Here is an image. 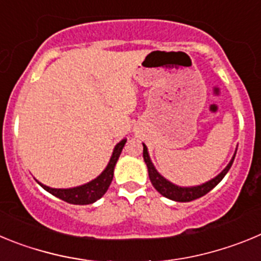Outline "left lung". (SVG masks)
I'll use <instances>...</instances> for the list:
<instances>
[{"instance_id": "1", "label": "left lung", "mask_w": 261, "mask_h": 261, "mask_svg": "<svg viewBox=\"0 0 261 261\" xmlns=\"http://www.w3.org/2000/svg\"><path fill=\"white\" fill-rule=\"evenodd\" d=\"M142 145H144V161L147 166V172H149V177H150V181H151V184H153V187L162 196H165V197H167V199H170V200H174V201H179V202L192 201V200L202 197V196L206 195L209 191L213 190L214 187L220 183L223 177H225V175L227 174V171H229L230 167H231L232 162H234L235 154H237V151H235L234 156L231 158V161H230L229 165L226 166L225 170H223L221 174L217 175L214 179H212V180L206 181V183L201 184V186L179 187V186H175V184H172L171 181H168L167 179H165L162 175L156 171L155 167H154V165L151 163L149 153H147L146 145L145 144H142Z\"/></svg>"}]
</instances>
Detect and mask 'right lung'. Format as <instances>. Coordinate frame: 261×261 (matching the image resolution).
<instances>
[{
  "instance_id": "add662e5",
  "label": "right lung",
  "mask_w": 261,
  "mask_h": 261,
  "mask_svg": "<svg viewBox=\"0 0 261 261\" xmlns=\"http://www.w3.org/2000/svg\"><path fill=\"white\" fill-rule=\"evenodd\" d=\"M126 138H124V140H121V141L115 146L114 153H112V156H111L107 167L105 168V171L99 175L98 177H95L94 180L89 181V183L84 184V186L61 190V188H50V187L44 186V184L39 183V181L38 183L40 184L45 191H48V192L52 193V195L56 196V197H59V199L69 202V204H93V202H95L96 200L100 199V197L107 192L108 187H110L111 181H112V177H114L115 165H116L117 159H119L120 154H121V150H123Z\"/></svg>"
}]
</instances>
